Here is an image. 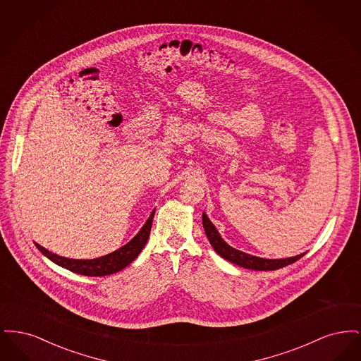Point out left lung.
<instances>
[{
	"label": "left lung",
	"instance_id": "1",
	"mask_svg": "<svg viewBox=\"0 0 361 361\" xmlns=\"http://www.w3.org/2000/svg\"><path fill=\"white\" fill-rule=\"evenodd\" d=\"M203 227L206 231L207 238L209 240V243L212 245L214 250L224 259L246 268V269H253V271H276L280 269L283 267H287L292 262L298 261L299 258L303 257L306 253L293 256V257L287 258H262L257 256H252L247 255L245 252H240L238 249L230 246L228 243L224 242V238L221 237L219 231L216 230V227L212 224V222L208 219L206 212H203Z\"/></svg>",
	"mask_w": 361,
	"mask_h": 361
}]
</instances>
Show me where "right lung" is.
I'll use <instances>...</instances> for the list:
<instances>
[{"mask_svg": "<svg viewBox=\"0 0 361 361\" xmlns=\"http://www.w3.org/2000/svg\"><path fill=\"white\" fill-rule=\"evenodd\" d=\"M154 212L155 209H153V212L150 214L146 224H143V227L137 231V235L133 240L127 242L118 250L102 256V257L93 258V259L62 257L52 252H49L47 249H44L43 246H40L36 242H35V245L42 252V255H44L49 259H51L52 262H55L56 265H59L65 269H69L74 274L84 276L112 275V274H116L121 269H124L127 265H130L137 257V255L142 252V249L145 247L146 242L149 240V235H150Z\"/></svg>", "mask_w": 361, "mask_h": 361, "instance_id": "1", "label": "right lung"}]
</instances>
